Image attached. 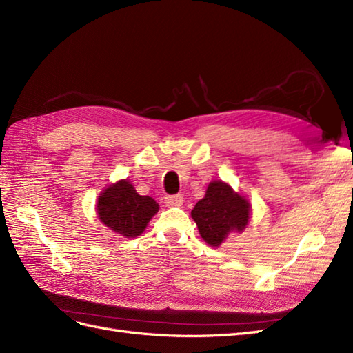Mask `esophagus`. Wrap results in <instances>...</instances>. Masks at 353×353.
<instances>
[{
  "label": "esophagus",
  "mask_w": 353,
  "mask_h": 353,
  "mask_svg": "<svg viewBox=\"0 0 353 353\" xmlns=\"http://www.w3.org/2000/svg\"><path fill=\"white\" fill-rule=\"evenodd\" d=\"M165 205L172 208V206H181L183 205V196L175 194V196H168L165 197Z\"/></svg>",
  "instance_id": "obj_1"
}]
</instances>
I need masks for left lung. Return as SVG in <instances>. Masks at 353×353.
<instances>
[{"mask_svg":"<svg viewBox=\"0 0 353 353\" xmlns=\"http://www.w3.org/2000/svg\"><path fill=\"white\" fill-rule=\"evenodd\" d=\"M191 216L196 221L201 239L210 245H219L232 231H243L250 216L249 201L240 197L232 188L213 181L206 196L197 201Z\"/></svg>","mask_w":353,"mask_h":353,"instance_id":"8db88e82","label":"left lung"}]
</instances>
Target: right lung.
<instances>
[{
	"mask_svg": "<svg viewBox=\"0 0 353 353\" xmlns=\"http://www.w3.org/2000/svg\"><path fill=\"white\" fill-rule=\"evenodd\" d=\"M157 210V203L152 197L138 194L128 181L105 188L97 203L99 218L104 225L128 239L140 236Z\"/></svg>",
	"mask_w": 353,
	"mask_h": 353,
	"instance_id": "obj_1",
	"label": "right lung"
}]
</instances>
